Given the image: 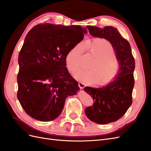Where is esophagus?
<instances>
[{
  "instance_id": "obj_1",
  "label": "esophagus",
  "mask_w": 151,
  "mask_h": 151,
  "mask_svg": "<svg viewBox=\"0 0 151 151\" xmlns=\"http://www.w3.org/2000/svg\"><path fill=\"white\" fill-rule=\"evenodd\" d=\"M78 86L80 88H83L85 87H86V85H85L82 82H79L78 83Z\"/></svg>"
}]
</instances>
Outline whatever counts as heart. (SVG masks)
I'll return each instance as SVG.
<instances>
[{"instance_id":"heart-1","label":"heart","mask_w":151,"mask_h":151,"mask_svg":"<svg viewBox=\"0 0 151 151\" xmlns=\"http://www.w3.org/2000/svg\"><path fill=\"white\" fill-rule=\"evenodd\" d=\"M84 47L96 58L91 70L76 71L73 76L83 83L99 86H106L117 78L122 69V63L114 55V48L111 42L104 38L96 37L87 41ZM82 46L77 45L68 52L65 65L69 71L74 73L80 66Z\"/></svg>"}]
</instances>
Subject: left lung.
<instances>
[{
  "mask_svg": "<svg viewBox=\"0 0 151 151\" xmlns=\"http://www.w3.org/2000/svg\"><path fill=\"white\" fill-rule=\"evenodd\" d=\"M87 28L92 36L109 41L122 63L121 71L114 82L103 87H86L83 89L94 101L92 106L85 109L87 118L97 124H106L121 118L132 104L135 62L129 42L117 29L110 26L101 29L90 25Z\"/></svg>",
  "mask_w": 151,
  "mask_h": 151,
  "instance_id": "left-lung-1",
  "label": "left lung"
}]
</instances>
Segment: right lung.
Masks as SVG:
<instances>
[{
    "instance_id": "1",
    "label": "right lung",
    "mask_w": 151,
    "mask_h": 151,
    "mask_svg": "<svg viewBox=\"0 0 151 151\" xmlns=\"http://www.w3.org/2000/svg\"><path fill=\"white\" fill-rule=\"evenodd\" d=\"M80 25L37 24L27 34L18 55L17 98L29 116L51 121L59 116L78 83L65 67L68 52L83 40Z\"/></svg>"
}]
</instances>
